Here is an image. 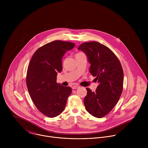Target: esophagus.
Wrapping results in <instances>:
<instances>
[{
  "label": "esophagus",
  "instance_id": "34e87169",
  "mask_svg": "<svg viewBox=\"0 0 148 148\" xmlns=\"http://www.w3.org/2000/svg\"><path fill=\"white\" fill-rule=\"evenodd\" d=\"M79 88V86H78V85H75V86H73L72 87V88H73V90H74V89H77V88Z\"/></svg>",
  "mask_w": 148,
  "mask_h": 148
}]
</instances>
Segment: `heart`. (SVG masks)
I'll return each instance as SVG.
<instances>
[{
	"label": "heart",
	"mask_w": 148,
	"mask_h": 148,
	"mask_svg": "<svg viewBox=\"0 0 148 148\" xmlns=\"http://www.w3.org/2000/svg\"><path fill=\"white\" fill-rule=\"evenodd\" d=\"M81 54H83V53H77V54H76V55H75V56H77V55H81Z\"/></svg>",
	"instance_id": "1"
}]
</instances>
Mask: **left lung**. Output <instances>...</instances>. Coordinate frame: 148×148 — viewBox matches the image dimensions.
Returning a JSON list of instances; mask_svg holds the SVG:
<instances>
[{
    "mask_svg": "<svg viewBox=\"0 0 148 148\" xmlns=\"http://www.w3.org/2000/svg\"><path fill=\"white\" fill-rule=\"evenodd\" d=\"M78 49L87 56L90 72L99 82L95 92L87 88L84 105L91 115L102 118L114 108L121 95L123 84L121 64L111 50L98 42H86Z\"/></svg>",
    "mask_w": 148,
    "mask_h": 148,
    "instance_id": "1",
    "label": "left lung"
}]
</instances>
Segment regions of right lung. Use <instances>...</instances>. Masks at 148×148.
<instances>
[{"mask_svg": "<svg viewBox=\"0 0 148 148\" xmlns=\"http://www.w3.org/2000/svg\"><path fill=\"white\" fill-rule=\"evenodd\" d=\"M75 43L55 40L38 49L28 66L26 85L30 96L38 110L54 118L64 111L71 93L70 87L56 82L57 73L62 71V57L73 49Z\"/></svg>", "mask_w": 148, "mask_h": 148, "instance_id": "1", "label": "right lung"}]
</instances>
